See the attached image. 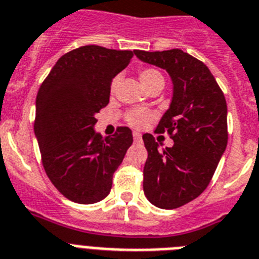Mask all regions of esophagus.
<instances>
[{
    "label": "esophagus",
    "mask_w": 259,
    "mask_h": 259,
    "mask_svg": "<svg viewBox=\"0 0 259 259\" xmlns=\"http://www.w3.org/2000/svg\"><path fill=\"white\" fill-rule=\"evenodd\" d=\"M133 138H134V141H136V142H140L141 138H142V136H141V133H138V132H134Z\"/></svg>",
    "instance_id": "obj_1"
}]
</instances>
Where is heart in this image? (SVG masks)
Listing matches in <instances>:
<instances>
[{"label":"heart","instance_id":"b5f03b06","mask_svg":"<svg viewBox=\"0 0 259 259\" xmlns=\"http://www.w3.org/2000/svg\"><path fill=\"white\" fill-rule=\"evenodd\" d=\"M140 79L142 81L148 89H150L151 86L155 85V83H163V75L159 73L157 69L153 68H145L140 70ZM119 82V77H114L110 82V92H114L117 85ZM155 117V113L153 110H149V109H130L129 111H126L125 114V121L127 122V125L132 126V127H136V129H141L144 127L145 125H148L150 121H153Z\"/></svg>","mask_w":259,"mask_h":259}]
</instances>
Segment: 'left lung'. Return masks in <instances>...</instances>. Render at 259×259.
Wrapping results in <instances>:
<instances>
[{
    "mask_svg": "<svg viewBox=\"0 0 259 259\" xmlns=\"http://www.w3.org/2000/svg\"><path fill=\"white\" fill-rule=\"evenodd\" d=\"M134 54L165 69L173 81V100L155 133H167L174 145L159 149L151 134L142 136L144 193L159 209H177L202 194L213 178L228 145L226 100L209 68L181 49Z\"/></svg>",
    "mask_w": 259,
    "mask_h": 259,
    "instance_id": "8db88e82",
    "label": "left lung"
}]
</instances>
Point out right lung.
<instances>
[{"mask_svg": "<svg viewBox=\"0 0 259 259\" xmlns=\"http://www.w3.org/2000/svg\"><path fill=\"white\" fill-rule=\"evenodd\" d=\"M132 50L86 45L57 61L39 86L34 133L52 184L73 202H100L133 144L132 130L111 137L94 132L96 114L109 104L110 82L129 65Z\"/></svg>", "mask_w": 259, "mask_h": 259, "instance_id": "1", "label": "right lung"}]
</instances>
